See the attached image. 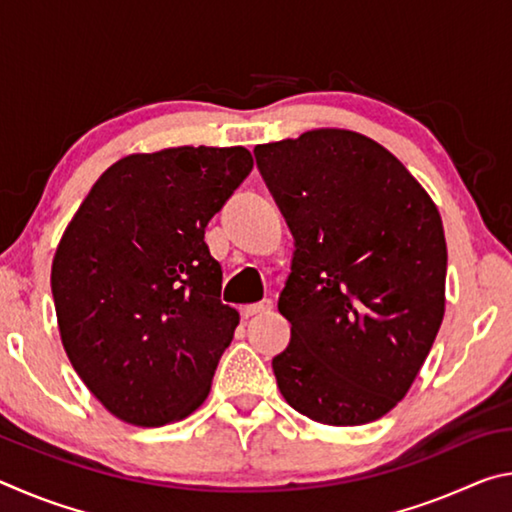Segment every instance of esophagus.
<instances>
[{
  "label": "esophagus",
  "mask_w": 512,
  "mask_h": 512,
  "mask_svg": "<svg viewBox=\"0 0 512 512\" xmlns=\"http://www.w3.org/2000/svg\"><path fill=\"white\" fill-rule=\"evenodd\" d=\"M273 309V302L271 300H262V302H255V305H246L241 307V316L250 318V316H257V314H268V311Z\"/></svg>",
  "instance_id": "obj_1"
}]
</instances>
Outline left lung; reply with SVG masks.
<instances>
[{
    "mask_svg": "<svg viewBox=\"0 0 512 512\" xmlns=\"http://www.w3.org/2000/svg\"><path fill=\"white\" fill-rule=\"evenodd\" d=\"M255 160L296 246L277 300L291 323L277 388L316 422L379 420L409 393L445 316L438 207L391 151L341 128L259 144Z\"/></svg>",
    "mask_w": 512,
    "mask_h": 512,
    "instance_id": "8db88e82",
    "label": "left lung"
}]
</instances>
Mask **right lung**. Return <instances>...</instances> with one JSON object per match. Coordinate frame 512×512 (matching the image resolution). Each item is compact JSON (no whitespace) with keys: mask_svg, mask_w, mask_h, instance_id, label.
Segmentation results:
<instances>
[{"mask_svg":"<svg viewBox=\"0 0 512 512\" xmlns=\"http://www.w3.org/2000/svg\"><path fill=\"white\" fill-rule=\"evenodd\" d=\"M253 169L244 146L126 155L85 196L51 264L60 339L90 393L137 427L194 413L239 325L205 228Z\"/></svg>","mask_w":512,"mask_h":512,"instance_id":"obj_1","label":"right lung"}]
</instances>
